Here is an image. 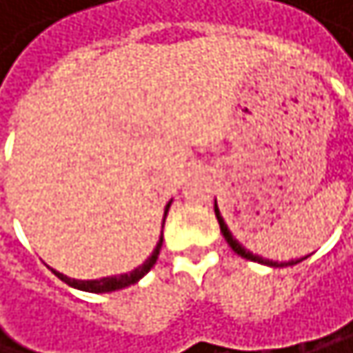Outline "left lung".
I'll return each instance as SVG.
<instances>
[{
    "instance_id": "8db88e82",
    "label": "left lung",
    "mask_w": 353,
    "mask_h": 353,
    "mask_svg": "<svg viewBox=\"0 0 353 353\" xmlns=\"http://www.w3.org/2000/svg\"><path fill=\"white\" fill-rule=\"evenodd\" d=\"M214 212H216V218H218V224H220V230H222V235H224V239H226V243L230 245V250H233L235 254H239L241 259H245V261H252V263H261V265H267V267H292V265H296V263H303L305 259H309V256H303V259H296V261H288V263H273V261H269V259H263V256H259V254H252L250 250H245L235 237H233V233L228 230V226H226V222H224V218H222V214H220V210H218V203H214Z\"/></svg>"
}]
</instances>
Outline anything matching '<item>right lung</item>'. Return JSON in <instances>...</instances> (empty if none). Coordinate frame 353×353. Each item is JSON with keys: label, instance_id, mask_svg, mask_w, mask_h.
Instances as JSON below:
<instances>
[{"label": "right lung", "instance_id": "add662e5", "mask_svg": "<svg viewBox=\"0 0 353 353\" xmlns=\"http://www.w3.org/2000/svg\"><path fill=\"white\" fill-rule=\"evenodd\" d=\"M169 205H171V201L165 205V218H167V212H169ZM165 224V220H163ZM161 245H163V230H161V237L157 241V248L152 250V254L148 256V259L135 267L133 271L129 273H120V275H110V277H99V279H74V277H67L63 273H59L57 269H50L61 281H65L67 286H72L76 290H84V292H94V294H101V292H114V290H123L127 286H131V283H137L148 271H150L159 259V252H161Z\"/></svg>", "mask_w": 353, "mask_h": 353}]
</instances>
